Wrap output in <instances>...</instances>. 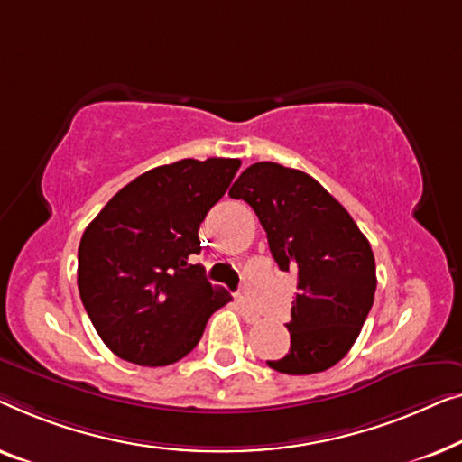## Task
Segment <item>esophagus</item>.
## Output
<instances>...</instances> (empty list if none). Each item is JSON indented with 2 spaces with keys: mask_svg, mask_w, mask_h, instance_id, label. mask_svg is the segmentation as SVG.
I'll return each instance as SVG.
<instances>
[{
  "mask_svg": "<svg viewBox=\"0 0 462 462\" xmlns=\"http://www.w3.org/2000/svg\"><path fill=\"white\" fill-rule=\"evenodd\" d=\"M236 305H238V310H240V314H243V318L246 322H257L259 320V314L255 310H253V305H249V301H246L245 297H240L238 301H236Z\"/></svg>",
  "mask_w": 462,
  "mask_h": 462,
  "instance_id": "1",
  "label": "esophagus"
}]
</instances>
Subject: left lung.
<instances>
[{"label":"left lung","instance_id":"8db88e82","mask_svg":"<svg viewBox=\"0 0 462 462\" xmlns=\"http://www.w3.org/2000/svg\"><path fill=\"white\" fill-rule=\"evenodd\" d=\"M253 207L270 253L297 274L291 308V349L268 366L314 374L335 366L358 339L374 301L376 268L368 238L339 200L311 175L278 163L246 167L230 188Z\"/></svg>","mask_w":462,"mask_h":462}]
</instances>
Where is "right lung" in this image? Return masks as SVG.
I'll use <instances>...</instances> for the list:
<instances>
[{
    "instance_id": "add662e5",
    "label": "right lung",
    "mask_w": 462,
    "mask_h": 462,
    "mask_svg": "<svg viewBox=\"0 0 462 462\" xmlns=\"http://www.w3.org/2000/svg\"><path fill=\"white\" fill-rule=\"evenodd\" d=\"M238 159H181L129 181L79 243L77 284L94 328L121 360L167 366L197 347L230 301L200 265L199 228L228 190Z\"/></svg>"
}]
</instances>
